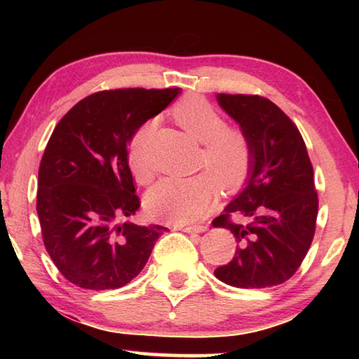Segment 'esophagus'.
<instances>
[{
    "label": "esophagus",
    "instance_id": "1",
    "mask_svg": "<svg viewBox=\"0 0 359 359\" xmlns=\"http://www.w3.org/2000/svg\"><path fill=\"white\" fill-rule=\"evenodd\" d=\"M175 230L185 231V233H189V234L203 233V231H207V225H197V226H191V225H177V226H175Z\"/></svg>",
    "mask_w": 359,
    "mask_h": 359
}]
</instances>
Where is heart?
Returning a JSON list of instances; mask_svg holds the SVG:
<instances>
[{
	"label": "heart",
	"instance_id": "1",
	"mask_svg": "<svg viewBox=\"0 0 359 359\" xmlns=\"http://www.w3.org/2000/svg\"><path fill=\"white\" fill-rule=\"evenodd\" d=\"M174 120L203 143L202 172L193 177H166L149 189L147 210L152 217L175 224H194L203 217L217 194V179L226 189L238 188L247 179L251 166V143L241 129L226 126L225 117L207 98L189 95L182 98L171 109ZM154 121L142 125L129 142L128 160L134 177L147 184L152 171L147 162V149L154 133Z\"/></svg>",
	"mask_w": 359,
	"mask_h": 359
}]
</instances>
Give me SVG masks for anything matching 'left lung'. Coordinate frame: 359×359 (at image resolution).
Returning a JSON list of instances; mask_svg holds the SVG:
<instances>
[{"label": "left lung", "mask_w": 359, "mask_h": 359, "mask_svg": "<svg viewBox=\"0 0 359 359\" xmlns=\"http://www.w3.org/2000/svg\"><path fill=\"white\" fill-rule=\"evenodd\" d=\"M217 102L248 137L251 166L247 187L212 220L238 243L215 274L238 288L282 284L301 266L316 230L318 193L306 143L269 98L217 94Z\"/></svg>", "instance_id": "obj_1"}]
</instances>
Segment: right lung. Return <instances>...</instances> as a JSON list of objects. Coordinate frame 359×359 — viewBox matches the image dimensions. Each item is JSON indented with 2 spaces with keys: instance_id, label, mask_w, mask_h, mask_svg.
<instances>
[{
  "instance_id": "right-lung-1",
  "label": "right lung",
  "mask_w": 359,
  "mask_h": 359,
  "mask_svg": "<svg viewBox=\"0 0 359 359\" xmlns=\"http://www.w3.org/2000/svg\"><path fill=\"white\" fill-rule=\"evenodd\" d=\"M179 93V88L100 90L80 100L53 129L38 171L36 212L46 250L74 285H126L166 230L120 219L140 207L128 142Z\"/></svg>"
}]
</instances>
